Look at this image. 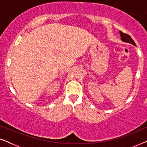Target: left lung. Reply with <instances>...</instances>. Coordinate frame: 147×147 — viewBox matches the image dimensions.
I'll list each match as a JSON object with an SVG mask.
<instances>
[{
    "label": "left lung",
    "mask_w": 147,
    "mask_h": 147,
    "mask_svg": "<svg viewBox=\"0 0 147 147\" xmlns=\"http://www.w3.org/2000/svg\"><path fill=\"white\" fill-rule=\"evenodd\" d=\"M119 33H120V37H121V40H122V41L126 42V43H130V44H132V45L136 46L135 43H134V41H133V39H132V38L130 37V35H127V34H125V33H122V32L120 31H119Z\"/></svg>",
    "instance_id": "obj_1"
}]
</instances>
